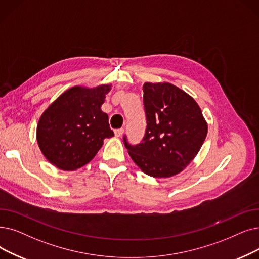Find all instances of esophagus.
Returning <instances> with one entry per match:
<instances>
[{"label": "esophagus", "mask_w": 259, "mask_h": 259, "mask_svg": "<svg viewBox=\"0 0 259 259\" xmlns=\"http://www.w3.org/2000/svg\"><path fill=\"white\" fill-rule=\"evenodd\" d=\"M123 132H125V129L123 128H120V129H116V130H114V133H115V137H117V138H120L122 134H123Z\"/></svg>", "instance_id": "34e87169"}]
</instances>
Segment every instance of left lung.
I'll use <instances>...</instances> for the list:
<instances>
[{"mask_svg":"<svg viewBox=\"0 0 259 259\" xmlns=\"http://www.w3.org/2000/svg\"><path fill=\"white\" fill-rule=\"evenodd\" d=\"M143 102L147 119L138 145L123 144L132 161L153 178L181 172L198 154L207 134V122L196 100L169 83L145 82Z\"/></svg>","mask_w":259,"mask_h":259,"instance_id":"left-lung-1","label":"left lung"}]
</instances>
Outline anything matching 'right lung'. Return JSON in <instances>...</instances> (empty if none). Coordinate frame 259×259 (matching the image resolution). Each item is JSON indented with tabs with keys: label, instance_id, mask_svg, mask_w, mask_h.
<instances>
[{
	"label": "right lung",
	"instance_id": "right-lung-1",
	"mask_svg": "<svg viewBox=\"0 0 259 259\" xmlns=\"http://www.w3.org/2000/svg\"><path fill=\"white\" fill-rule=\"evenodd\" d=\"M111 84L93 89L76 85L62 93L43 112L37 126V142L47 160L62 170L88 164L114 136L108 114L102 111Z\"/></svg>",
	"mask_w": 259,
	"mask_h": 259
}]
</instances>
